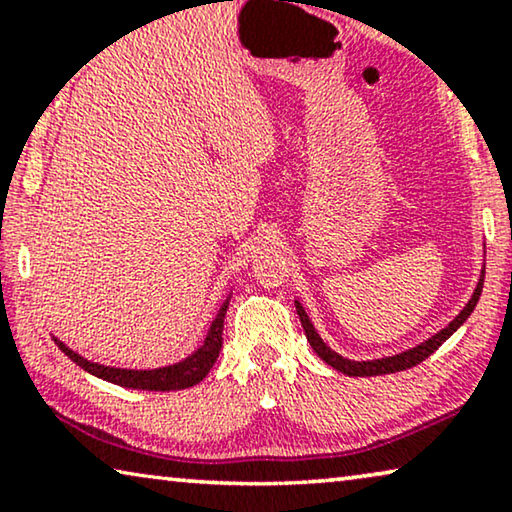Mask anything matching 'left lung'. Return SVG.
I'll return each instance as SVG.
<instances>
[{
  "label": "left lung",
  "instance_id": "1",
  "mask_svg": "<svg viewBox=\"0 0 512 512\" xmlns=\"http://www.w3.org/2000/svg\"><path fill=\"white\" fill-rule=\"evenodd\" d=\"M482 283H485V273H482L478 285H475V292L473 297L469 299V304L464 306V311L457 315L455 320L450 322L448 327L438 331V334H434L431 338H427V341L415 345V348H410L406 352H399V355L394 357H383V359H371V362H355V359H345L338 355V352H334L329 348V345L322 341L318 331H315V327L311 325V320H308V315L304 311V306L299 304V301H294V306H297V313H299V320H301V327H304L306 331V338L308 343H311V348L315 350V355H318L322 362H327L329 366H334L336 371L345 373V376H385V373H397V371H406V369H413V366H417L420 362H424L431 352H436L441 345L448 341V338L455 334V331L464 325L466 318L473 313L475 304H478L480 299V292H482Z\"/></svg>",
  "mask_w": 512,
  "mask_h": 512
}]
</instances>
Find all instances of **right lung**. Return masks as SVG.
I'll return each instance as SVG.
<instances>
[{"instance_id": "1", "label": "right lung", "mask_w": 512, "mask_h": 512, "mask_svg": "<svg viewBox=\"0 0 512 512\" xmlns=\"http://www.w3.org/2000/svg\"><path fill=\"white\" fill-rule=\"evenodd\" d=\"M229 306V297L225 304L220 306L218 315L211 322V329L201 343V348L192 352L190 357L183 359V362L171 364V366H162V369H148V371H139V369H113V366H104L97 362H90L67 348L62 341H57V348H60L64 355H67L71 362H76L83 371L92 373V376L109 380L113 385L120 387H132V390H148V392H171V390H185V387H192L201 383L208 376V371L213 369L215 359L220 355L222 348V327H225V313Z\"/></svg>"}]
</instances>
